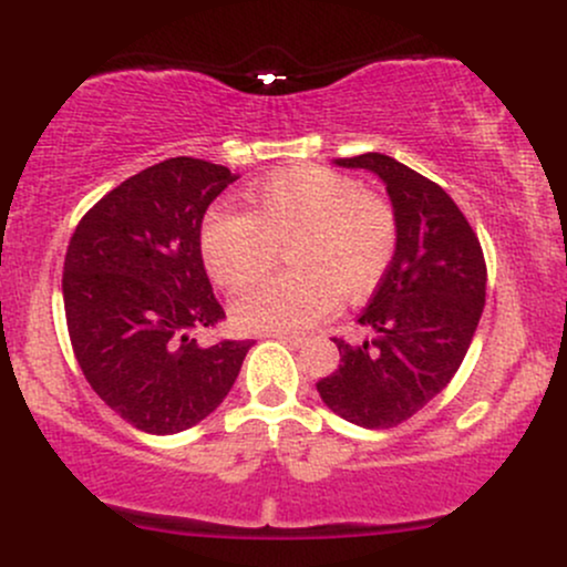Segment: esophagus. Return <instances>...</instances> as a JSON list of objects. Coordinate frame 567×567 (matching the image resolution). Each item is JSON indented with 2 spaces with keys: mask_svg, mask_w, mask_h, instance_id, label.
<instances>
[{
  "mask_svg": "<svg viewBox=\"0 0 567 567\" xmlns=\"http://www.w3.org/2000/svg\"><path fill=\"white\" fill-rule=\"evenodd\" d=\"M269 338H277V341L290 343V347H303V341H306V338L296 336V333H269Z\"/></svg>",
  "mask_w": 567,
  "mask_h": 567,
  "instance_id": "1",
  "label": "esophagus"
}]
</instances>
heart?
<instances>
[{
    "label": "heart",
    "mask_w": 567,
    "mask_h": 567,
    "mask_svg": "<svg viewBox=\"0 0 567 567\" xmlns=\"http://www.w3.org/2000/svg\"><path fill=\"white\" fill-rule=\"evenodd\" d=\"M396 213L349 175L298 167L271 175L252 194V213L213 205L199 229L207 271L224 288H243L275 264L288 243L292 269L250 285L231 303L234 322L252 333H296L362 298L396 252Z\"/></svg>",
    "instance_id": "heart-1"
}]
</instances>
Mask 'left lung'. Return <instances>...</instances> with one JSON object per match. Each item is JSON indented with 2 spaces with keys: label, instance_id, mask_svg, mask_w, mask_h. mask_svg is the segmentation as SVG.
I'll return each instance as SVG.
<instances>
[{
  "label": "left lung",
  "instance_id": "8db88e82",
  "mask_svg": "<svg viewBox=\"0 0 567 567\" xmlns=\"http://www.w3.org/2000/svg\"><path fill=\"white\" fill-rule=\"evenodd\" d=\"M386 184L396 213V252L360 315L370 341L341 351L336 373L317 383L322 402L365 429H392L419 413L464 362L485 306V256L445 188L386 154L336 159Z\"/></svg>",
  "mask_w": 567,
  "mask_h": 567
}]
</instances>
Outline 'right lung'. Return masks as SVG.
Listing matches in <instances>:
<instances>
[{
  "instance_id": "1",
  "label": "right lung",
  "mask_w": 567,
  "mask_h": 567,
  "mask_svg": "<svg viewBox=\"0 0 567 567\" xmlns=\"http://www.w3.org/2000/svg\"><path fill=\"white\" fill-rule=\"evenodd\" d=\"M239 175L173 157L120 184L84 213L63 261L71 349L93 392L127 424L175 434L210 415L237 381L252 341L199 347L220 309L199 229Z\"/></svg>"
}]
</instances>
